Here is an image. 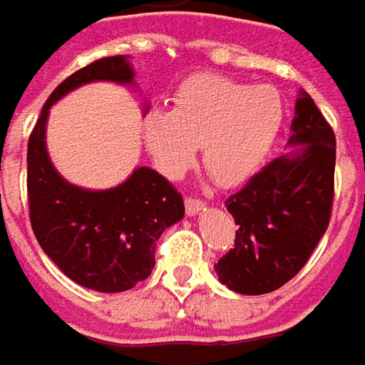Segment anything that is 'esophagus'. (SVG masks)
I'll use <instances>...</instances> for the list:
<instances>
[{"mask_svg": "<svg viewBox=\"0 0 365 365\" xmlns=\"http://www.w3.org/2000/svg\"><path fill=\"white\" fill-rule=\"evenodd\" d=\"M203 207H205L203 199H197V197H187V199H185V210H187L189 215L197 213V211L203 210Z\"/></svg>", "mask_w": 365, "mask_h": 365, "instance_id": "1", "label": "esophagus"}]
</instances>
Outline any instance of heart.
I'll return each mask as SVG.
<instances>
[{
	"label": "heart",
	"instance_id": "heart-1",
	"mask_svg": "<svg viewBox=\"0 0 365 365\" xmlns=\"http://www.w3.org/2000/svg\"><path fill=\"white\" fill-rule=\"evenodd\" d=\"M282 125L283 101L273 86L203 73L178 88L173 110L145 115L143 139L158 170L170 178L187 173L203 145L205 170L234 187L263 166Z\"/></svg>",
	"mask_w": 365,
	"mask_h": 365
}]
</instances>
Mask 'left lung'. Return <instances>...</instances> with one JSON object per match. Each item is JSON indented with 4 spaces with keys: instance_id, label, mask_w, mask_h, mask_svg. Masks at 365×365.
<instances>
[{
    "instance_id": "1",
    "label": "left lung",
    "mask_w": 365,
    "mask_h": 365,
    "mask_svg": "<svg viewBox=\"0 0 365 365\" xmlns=\"http://www.w3.org/2000/svg\"><path fill=\"white\" fill-rule=\"evenodd\" d=\"M292 131L289 143H302L300 154L271 160L226 199L238 230L215 271L238 294H269L294 279L331 222L337 143L306 92L296 102Z\"/></svg>"
}]
</instances>
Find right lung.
I'll return each mask as SVG.
<instances>
[{
  "instance_id": "obj_1",
  "label": "right lung",
  "mask_w": 365,
  "mask_h": 365,
  "mask_svg": "<svg viewBox=\"0 0 365 365\" xmlns=\"http://www.w3.org/2000/svg\"><path fill=\"white\" fill-rule=\"evenodd\" d=\"M127 83L133 71L123 55L96 59L59 83L28 137V215L48 259L69 279L96 292H125L148 279L162 232L182 220V195L155 170L137 168L110 191H83L55 173L45 145L48 108L69 90L94 82Z\"/></svg>"
}]
</instances>
